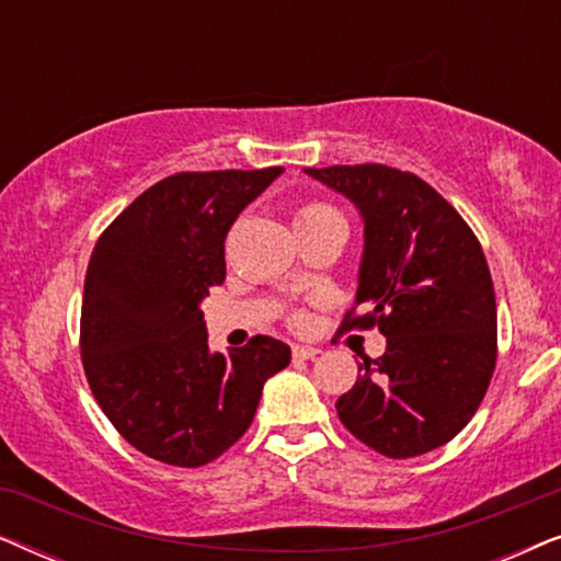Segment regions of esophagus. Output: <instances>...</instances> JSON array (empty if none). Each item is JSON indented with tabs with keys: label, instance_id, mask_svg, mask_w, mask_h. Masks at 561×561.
I'll list each match as a JSON object with an SVG mask.
<instances>
[{
	"label": "esophagus",
	"instance_id": "esophagus-1",
	"mask_svg": "<svg viewBox=\"0 0 561 561\" xmlns=\"http://www.w3.org/2000/svg\"><path fill=\"white\" fill-rule=\"evenodd\" d=\"M319 355H321V350H317V347H304V344H296L294 347L296 359H317Z\"/></svg>",
	"mask_w": 561,
	"mask_h": 561
}]
</instances>
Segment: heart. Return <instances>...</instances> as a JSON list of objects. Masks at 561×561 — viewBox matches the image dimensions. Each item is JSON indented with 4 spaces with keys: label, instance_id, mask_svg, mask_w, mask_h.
<instances>
[{
    "label": "heart",
    "instance_id": "b5f03b06",
    "mask_svg": "<svg viewBox=\"0 0 561 561\" xmlns=\"http://www.w3.org/2000/svg\"><path fill=\"white\" fill-rule=\"evenodd\" d=\"M329 219H342V217L334 206H329L324 202H301L294 211L296 232H301V229H309V227H317V225H324V221H329ZM290 324H294L296 329H304L306 324H309V317H306L304 311H296L294 317H290Z\"/></svg>",
    "mask_w": 561,
    "mask_h": 561
}]
</instances>
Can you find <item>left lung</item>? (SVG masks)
<instances>
[{
    "mask_svg": "<svg viewBox=\"0 0 561 561\" xmlns=\"http://www.w3.org/2000/svg\"><path fill=\"white\" fill-rule=\"evenodd\" d=\"M306 173L355 202L365 219L357 306L342 327H378L388 336L386 355L365 357L336 413L382 457L426 455L470 424L495 373L485 252L455 206L416 173L380 163Z\"/></svg>",
    "mask_w": 561,
    "mask_h": 561,
    "instance_id": "8db88e82",
    "label": "left lung"
}]
</instances>
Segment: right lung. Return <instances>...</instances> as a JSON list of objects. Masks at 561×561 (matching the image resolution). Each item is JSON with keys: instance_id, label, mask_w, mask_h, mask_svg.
<instances>
[{"instance_id": "add662e5", "label": "right lung", "mask_w": 561, "mask_h": 561, "mask_svg": "<svg viewBox=\"0 0 561 561\" xmlns=\"http://www.w3.org/2000/svg\"><path fill=\"white\" fill-rule=\"evenodd\" d=\"M283 173L183 171L142 191L99 234L81 304V363L112 426L137 451L202 467L255 419L265 380L290 363L288 344L252 336L211 355L198 309L227 275L225 237Z\"/></svg>"}]
</instances>
